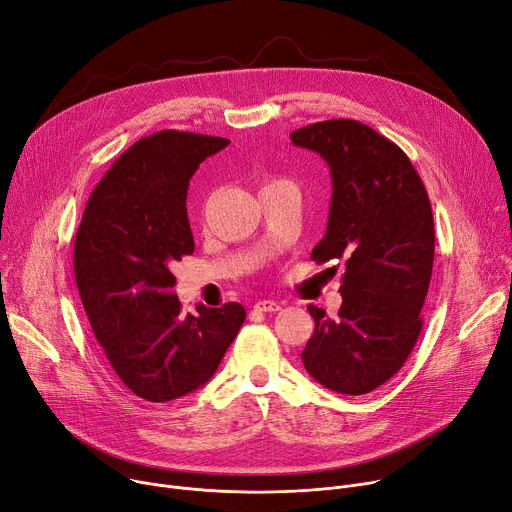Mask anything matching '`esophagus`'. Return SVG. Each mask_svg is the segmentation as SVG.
Masks as SVG:
<instances>
[{"label": "esophagus", "mask_w": 512, "mask_h": 512, "mask_svg": "<svg viewBox=\"0 0 512 512\" xmlns=\"http://www.w3.org/2000/svg\"><path fill=\"white\" fill-rule=\"evenodd\" d=\"M253 309L259 311V313H276V311L282 309V306L276 300H259V302H255Z\"/></svg>", "instance_id": "esophagus-1"}]
</instances>
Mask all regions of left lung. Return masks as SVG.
Returning <instances> with one entry per match:
<instances>
[{
	"label": "left lung",
	"mask_w": 512,
	"mask_h": 512,
	"mask_svg": "<svg viewBox=\"0 0 512 512\" xmlns=\"http://www.w3.org/2000/svg\"><path fill=\"white\" fill-rule=\"evenodd\" d=\"M290 140L321 154L333 181L327 232L311 257L344 263L339 313L309 304L315 333L302 362L323 387L364 395L393 377L420 337L434 261L430 199L405 152L360 121H319Z\"/></svg>",
	"instance_id": "1"
}]
</instances>
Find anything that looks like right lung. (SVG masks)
Instances as JSON below:
<instances>
[{"label":"right lung","mask_w":512,"mask_h":512,"mask_svg":"<svg viewBox=\"0 0 512 512\" xmlns=\"http://www.w3.org/2000/svg\"><path fill=\"white\" fill-rule=\"evenodd\" d=\"M228 144L177 129L135 142L94 187L76 232L74 274L90 327L123 385L146 401L206 385L247 317L238 302L183 315L170 271L195 249L189 179Z\"/></svg>","instance_id":"add662e5"}]
</instances>
